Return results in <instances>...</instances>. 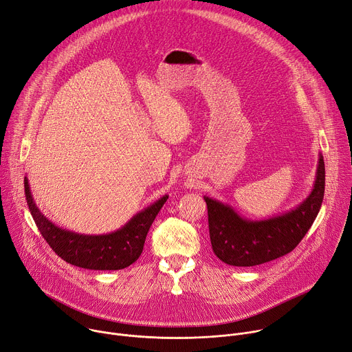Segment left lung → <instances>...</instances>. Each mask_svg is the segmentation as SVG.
<instances>
[{"label": "left lung", "mask_w": 352, "mask_h": 352, "mask_svg": "<svg viewBox=\"0 0 352 352\" xmlns=\"http://www.w3.org/2000/svg\"><path fill=\"white\" fill-rule=\"evenodd\" d=\"M324 186L325 167L320 155L311 194L286 214L263 221H249L239 217L229 205L204 197L214 253L223 263L239 267L262 265L290 253L317 218Z\"/></svg>", "instance_id": "left-lung-1"}]
</instances>
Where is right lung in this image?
I'll return each mask as SVG.
<instances>
[{"label": "right lung", "instance_id": "obj_1", "mask_svg": "<svg viewBox=\"0 0 352 352\" xmlns=\"http://www.w3.org/2000/svg\"><path fill=\"white\" fill-rule=\"evenodd\" d=\"M23 186L31 215L42 238L65 262L90 270H120L133 265L143 252L151 223L168 199V195H164L134 215L122 229L107 235H79L58 228L41 212L31 195L27 177L23 178Z\"/></svg>", "mask_w": 352, "mask_h": 352}]
</instances>
